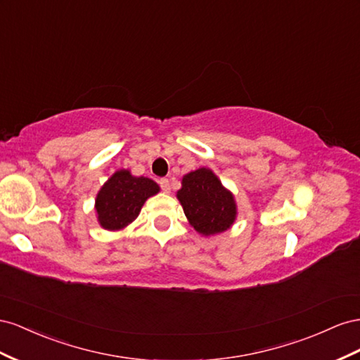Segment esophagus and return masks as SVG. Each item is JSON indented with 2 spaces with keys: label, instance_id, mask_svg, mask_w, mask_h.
<instances>
[{
  "label": "esophagus",
  "instance_id": "obj_1",
  "mask_svg": "<svg viewBox=\"0 0 360 360\" xmlns=\"http://www.w3.org/2000/svg\"><path fill=\"white\" fill-rule=\"evenodd\" d=\"M160 186H161L164 193H170V181L167 178L160 179Z\"/></svg>",
  "mask_w": 360,
  "mask_h": 360
}]
</instances>
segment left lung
Returning <instances> with one entry per match:
<instances>
[{
  "label": "left lung",
  "instance_id": "left-lung-1",
  "mask_svg": "<svg viewBox=\"0 0 360 360\" xmlns=\"http://www.w3.org/2000/svg\"><path fill=\"white\" fill-rule=\"evenodd\" d=\"M176 198L188 223L203 237L228 231L237 220L238 208L233 193L208 167L184 174Z\"/></svg>",
  "mask_w": 360,
  "mask_h": 360
}]
</instances>
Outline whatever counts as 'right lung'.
<instances>
[{
    "label": "right lung",
    "mask_w": 360,
    "mask_h": 360,
    "mask_svg": "<svg viewBox=\"0 0 360 360\" xmlns=\"http://www.w3.org/2000/svg\"><path fill=\"white\" fill-rule=\"evenodd\" d=\"M160 193V186L149 178L134 176L128 169L115 172L96 194L95 212L105 231H122L134 221L145 202Z\"/></svg>",
    "instance_id": "add662e5"
}]
</instances>
